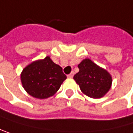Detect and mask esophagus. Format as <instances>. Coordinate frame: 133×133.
<instances>
[{
  "instance_id": "esophagus-1",
  "label": "esophagus",
  "mask_w": 133,
  "mask_h": 133,
  "mask_svg": "<svg viewBox=\"0 0 133 133\" xmlns=\"http://www.w3.org/2000/svg\"><path fill=\"white\" fill-rule=\"evenodd\" d=\"M67 76H68V78H72V76H73V73H72V72H71L70 74L67 75Z\"/></svg>"
}]
</instances>
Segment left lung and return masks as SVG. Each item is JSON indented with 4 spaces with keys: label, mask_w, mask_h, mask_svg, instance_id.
I'll list each match as a JSON object with an SVG mask.
<instances>
[{
    "label": "left lung",
    "mask_w": 133,
    "mask_h": 133,
    "mask_svg": "<svg viewBox=\"0 0 133 133\" xmlns=\"http://www.w3.org/2000/svg\"><path fill=\"white\" fill-rule=\"evenodd\" d=\"M79 72L73 79L79 84L81 92L91 98H101L112 86L110 73L96 64L90 59H84L79 64Z\"/></svg>",
    "instance_id": "obj_1"
}]
</instances>
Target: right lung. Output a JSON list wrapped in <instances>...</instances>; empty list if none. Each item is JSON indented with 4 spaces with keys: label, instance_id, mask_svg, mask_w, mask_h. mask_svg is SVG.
<instances>
[{
    "label": "right lung",
    "instance_id": "add662e5",
    "mask_svg": "<svg viewBox=\"0 0 133 133\" xmlns=\"http://www.w3.org/2000/svg\"><path fill=\"white\" fill-rule=\"evenodd\" d=\"M66 78L62 68L49 57L32 62L21 74L24 90L37 99H46L53 96Z\"/></svg>",
    "mask_w": 133,
    "mask_h": 133
}]
</instances>
